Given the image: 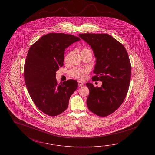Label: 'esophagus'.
Returning a JSON list of instances; mask_svg holds the SVG:
<instances>
[{
    "instance_id": "34e87169",
    "label": "esophagus",
    "mask_w": 155,
    "mask_h": 155,
    "mask_svg": "<svg viewBox=\"0 0 155 155\" xmlns=\"http://www.w3.org/2000/svg\"><path fill=\"white\" fill-rule=\"evenodd\" d=\"M78 86H79L80 87H82V86L84 85V84L83 82H81V81H78Z\"/></svg>"
}]
</instances>
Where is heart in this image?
<instances>
[{"mask_svg": "<svg viewBox=\"0 0 155 155\" xmlns=\"http://www.w3.org/2000/svg\"><path fill=\"white\" fill-rule=\"evenodd\" d=\"M81 54H83L85 53H89L91 54H92V51L89 49V48H82L81 51ZM70 53L67 54L66 55L64 56V61L65 62H67L68 59H69V56H70ZM87 73V71L86 70H83V69H80V68H73L72 70H71L69 72V74L70 75L71 77H72L73 78H74L75 79L78 80H83L85 77V75L86 73Z\"/></svg>", "mask_w": 155, "mask_h": 155, "instance_id": "b5f03b06", "label": "heart"}]
</instances>
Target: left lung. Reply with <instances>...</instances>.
<instances>
[{"instance_id":"1","label":"left lung","mask_w":155,"mask_h":155,"mask_svg":"<svg viewBox=\"0 0 155 155\" xmlns=\"http://www.w3.org/2000/svg\"><path fill=\"white\" fill-rule=\"evenodd\" d=\"M88 44L96 58L93 81L102 82L101 87L88 82L89 90L87 104L89 110L105 117L116 110L128 92L131 65L123 45L107 34H80Z\"/></svg>"}]
</instances>
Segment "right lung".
<instances>
[{"label": "right lung", "mask_w": 155, "mask_h": 155, "mask_svg": "<svg viewBox=\"0 0 155 155\" xmlns=\"http://www.w3.org/2000/svg\"><path fill=\"white\" fill-rule=\"evenodd\" d=\"M80 40L62 33H49L38 39L29 49L24 65V79L32 101L50 116L66 110L78 82L68 80L58 84L56 72L63 66L67 48Z\"/></svg>", "instance_id": "1"}]
</instances>
